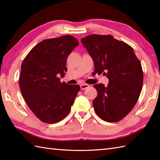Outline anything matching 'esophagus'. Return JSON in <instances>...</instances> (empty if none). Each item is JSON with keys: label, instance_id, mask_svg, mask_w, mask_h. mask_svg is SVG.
Listing matches in <instances>:
<instances>
[{"label": "esophagus", "instance_id": "esophagus-1", "mask_svg": "<svg viewBox=\"0 0 160 160\" xmlns=\"http://www.w3.org/2000/svg\"><path fill=\"white\" fill-rule=\"evenodd\" d=\"M89 87V84H82L80 85L81 90H84V89H86Z\"/></svg>", "mask_w": 160, "mask_h": 160}]
</instances>
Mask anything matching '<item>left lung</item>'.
Masks as SVG:
<instances>
[{
	"mask_svg": "<svg viewBox=\"0 0 160 160\" xmlns=\"http://www.w3.org/2000/svg\"><path fill=\"white\" fill-rule=\"evenodd\" d=\"M81 42L92 58L96 73L106 76L108 84H94L97 97L94 110L103 120L118 122L129 113L135 104L143 84V71L131 46L113 36L90 35Z\"/></svg>",
	"mask_w": 160,
	"mask_h": 160,
	"instance_id": "left-lung-1",
	"label": "left lung"
}]
</instances>
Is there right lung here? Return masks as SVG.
Listing matches in <instances>:
<instances>
[{
	"label": "right lung",
	"instance_id": "obj_1",
	"mask_svg": "<svg viewBox=\"0 0 160 160\" xmlns=\"http://www.w3.org/2000/svg\"><path fill=\"white\" fill-rule=\"evenodd\" d=\"M79 45L71 36L46 39L30 51L21 64L19 86L27 104L39 120L49 124L69 113L80 87L60 82L67 59Z\"/></svg>",
	"mask_w": 160,
	"mask_h": 160
}]
</instances>
